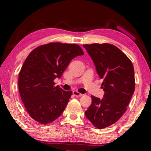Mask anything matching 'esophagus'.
Returning a JSON list of instances; mask_svg holds the SVG:
<instances>
[{
  "mask_svg": "<svg viewBox=\"0 0 151 151\" xmlns=\"http://www.w3.org/2000/svg\"><path fill=\"white\" fill-rule=\"evenodd\" d=\"M73 93L74 94V96H81L82 95H83V94H81L80 93H78V92L76 91H74L73 92Z\"/></svg>",
  "mask_w": 151,
  "mask_h": 151,
  "instance_id": "34e87169",
  "label": "esophagus"
}]
</instances>
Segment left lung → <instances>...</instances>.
I'll list each match as a JSON object with an SVG mask.
<instances>
[{
	"instance_id": "8db88e82",
	"label": "left lung",
	"mask_w": 151,
	"mask_h": 151,
	"mask_svg": "<svg viewBox=\"0 0 151 151\" xmlns=\"http://www.w3.org/2000/svg\"><path fill=\"white\" fill-rule=\"evenodd\" d=\"M83 47L103 79L101 88L104 91L103 99L91 96L85 116L97 129H103L115 123L126 112L135 88L134 67L127 55L112 45L94 43Z\"/></svg>"
}]
</instances>
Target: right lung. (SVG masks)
Here are the masks:
<instances>
[{
  "label": "right lung",
  "mask_w": 151,
  "mask_h": 151,
  "mask_svg": "<svg viewBox=\"0 0 151 151\" xmlns=\"http://www.w3.org/2000/svg\"><path fill=\"white\" fill-rule=\"evenodd\" d=\"M76 44L50 42L35 48L28 56L19 76L20 98L30 116L42 124L52 122L65 109L72 91L55 86L71 60L83 55Z\"/></svg>",
  "instance_id": "add662e5"
}]
</instances>
